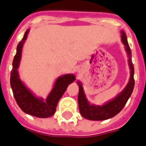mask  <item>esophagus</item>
Instances as JSON below:
<instances>
[{"instance_id":"obj_1","label":"esophagus","mask_w":146,"mask_h":146,"mask_svg":"<svg viewBox=\"0 0 146 146\" xmlns=\"http://www.w3.org/2000/svg\"><path fill=\"white\" fill-rule=\"evenodd\" d=\"M78 71H79V70H78Z\"/></svg>"}]
</instances>
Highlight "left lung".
<instances>
[{
    "mask_svg": "<svg viewBox=\"0 0 146 146\" xmlns=\"http://www.w3.org/2000/svg\"><path fill=\"white\" fill-rule=\"evenodd\" d=\"M121 33H122L121 37H122V43L125 46V50L127 52L128 57H129V65L130 70H131L130 71L129 81L125 89L117 96H115L113 100H110L103 106L91 105L90 103L88 102L87 99L86 97L83 86L80 82L78 81L77 83L79 85L78 103H79L80 112L83 117L89 120L100 121V120H106L114 117L125 106L129 98L131 96L133 89H134V85H135L134 66H133V63L132 62L131 50L129 46L127 36L125 35V32L122 31Z\"/></svg>",
    "mask_w": 146,
    "mask_h": 146,
    "instance_id": "obj_1",
    "label": "left lung"
}]
</instances>
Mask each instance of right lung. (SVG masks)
<instances>
[{"label": "right lung", "instance_id": "obj_1", "mask_svg": "<svg viewBox=\"0 0 146 146\" xmlns=\"http://www.w3.org/2000/svg\"><path fill=\"white\" fill-rule=\"evenodd\" d=\"M29 29L24 33L23 39L17 46L16 55L13 60V68L11 72V86L14 99L21 110L29 115L39 118H47L53 115L59 100L65 93L66 88L76 80L73 74H66L57 78L53 90L46 100L37 98L29 90L19 77L18 69L21 58V52L28 34Z\"/></svg>", "mask_w": 146, "mask_h": 146}]
</instances>
